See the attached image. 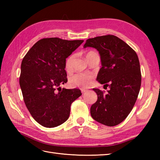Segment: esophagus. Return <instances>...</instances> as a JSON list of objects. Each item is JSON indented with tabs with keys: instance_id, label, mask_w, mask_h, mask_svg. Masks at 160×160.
Here are the masks:
<instances>
[{
	"instance_id": "1",
	"label": "esophagus",
	"mask_w": 160,
	"mask_h": 160,
	"mask_svg": "<svg viewBox=\"0 0 160 160\" xmlns=\"http://www.w3.org/2000/svg\"><path fill=\"white\" fill-rule=\"evenodd\" d=\"M87 91V89H81V92H82V93L83 94V93H85Z\"/></svg>"
}]
</instances>
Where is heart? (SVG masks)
Listing matches in <instances>:
<instances>
[{"label": "heart", "mask_w": 160, "mask_h": 160, "mask_svg": "<svg viewBox=\"0 0 160 160\" xmlns=\"http://www.w3.org/2000/svg\"><path fill=\"white\" fill-rule=\"evenodd\" d=\"M94 52H87L86 58L89 57ZM74 60V56H70L66 60L64 68L67 73H71L73 70V62ZM94 80L93 75L87 73H78L71 76L69 78V85L72 88H80V89H87L89 88Z\"/></svg>", "instance_id": "obj_1"}]
</instances>
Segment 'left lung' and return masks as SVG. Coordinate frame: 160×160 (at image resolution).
<instances>
[{"label":"left lung","mask_w":160,"mask_h":160,"mask_svg":"<svg viewBox=\"0 0 160 160\" xmlns=\"http://www.w3.org/2000/svg\"><path fill=\"white\" fill-rule=\"evenodd\" d=\"M93 47L100 55L102 67L97 80L109 89L107 93L93 89L98 100L91 107L95 120L108 127L124 121L130 113L140 90L142 75L136 52L113 35L86 40L84 47Z\"/></svg>","instance_id":"obj_1"}]
</instances>
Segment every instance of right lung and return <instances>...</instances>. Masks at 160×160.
<instances>
[{
    "instance_id": "right-lung-1",
    "label": "right lung",
    "mask_w": 160,
    "mask_h": 160,
    "mask_svg": "<svg viewBox=\"0 0 160 160\" xmlns=\"http://www.w3.org/2000/svg\"><path fill=\"white\" fill-rule=\"evenodd\" d=\"M82 42L42 38L23 58L19 78L23 100L32 116L43 127H56L67 121L71 104L82 95L80 89H61L60 85L67 82L66 58Z\"/></svg>"
}]
</instances>
